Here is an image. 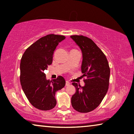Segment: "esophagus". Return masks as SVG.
Wrapping results in <instances>:
<instances>
[{
  "label": "esophagus",
  "mask_w": 134,
  "mask_h": 134,
  "mask_svg": "<svg viewBox=\"0 0 134 134\" xmlns=\"http://www.w3.org/2000/svg\"><path fill=\"white\" fill-rule=\"evenodd\" d=\"M70 85V83L68 81H66V86H68Z\"/></svg>",
  "instance_id": "34e87169"
}]
</instances>
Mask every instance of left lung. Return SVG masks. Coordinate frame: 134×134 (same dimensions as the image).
<instances>
[{"label": "left lung", "mask_w": 134, "mask_h": 134, "mask_svg": "<svg viewBox=\"0 0 134 134\" xmlns=\"http://www.w3.org/2000/svg\"><path fill=\"white\" fill-rule=\"evenodd\" d=\"M71 38L82 51L81 70L86 77L83 87L72 83L76 92L71 98V104L79 112L88 113L98 107L107 92L110 67L105 54L92 40L83 35H72Z\"/></svg>", "instance_id": "left-lung-1"}]
</instances>
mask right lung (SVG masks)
<instances>
[{
    "mask_svg": "<svg viewBox=\"0 0 134 134\" xmlns=\"http://www.w3.org/2000/svg\"><path fill=\"white\" fill-rule=\"evenodd\" d=\"M65 36L50 34L40 38L24 53L20 64V82L32 105L41 110H49L56 105V91L65 87L62 76L47 80L44 71L52 63L54 51Z\"/></svg>",
    "mask_w": 134,
    "mask_h": 134,
    "instance_id": "right-lung-1",
    "label": "right lung"
}]
</instances>
